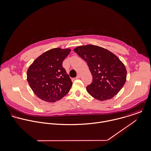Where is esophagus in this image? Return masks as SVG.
<instances>
[{
  "instance_id": "esophagus-1",
  "label": "esophagus",
  "mask_w": 151,
  "mask_h": 151,
  "mask_svg": "<svg viewBox=\"0 0 151 151\" xmlns=\"http://www.w3.org/2000/svg\"><path fill=\"white\" fill-rule=\"evenodd\" d=\"M80 78H81V75H80V74H78L77 76L76 77V79H79Z\"/></svg>"
}]
</instances>
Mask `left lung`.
<instances>
[{
    "instance_id": "8db88e82",
    "label": "left lung",
    "mask_w": 151,
    "mask_h": 151,
    "mask_svg": "<svg viewBox=\"0 0 151 151\" xmlns=\"http://www.w3.org/2000/svg\"><path fill=\"white\" fill-rule=\"evenodd\" d=\"M73 51L87 62L89 68L93 81L86 91L91 96L104 101L118 94L126 82L127 70L115 54L91 44L79 46Z\"/></svg>"
}]
</instances>
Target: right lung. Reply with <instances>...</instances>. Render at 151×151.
I'll use <instances>...</instances> for the list:
<instances>
[{"label": "right lung", "mask_w": 151, "mask_h": 151, "mask_svg": "<svg viewBox=\"0 0 151 151\" xmlns=\"http://www.w3.org/2000/svg\"><path fill=\"white\" fill-rule=\"evenodd\" d=\"M70 50L60 48L50 50L37 58L28 68L27 82L40 99L54 103L70 91L72 82L62 67V62Z\"/></svg>", "instance_id": "obj_1"}]
</instances>
